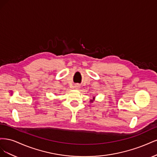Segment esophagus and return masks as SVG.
<instances>
[{
    "mask_svg": "<svg viewBox=\"0 0 157 157\" xmlns=\"http://www.w3.org/2000/svg\"><path fill=\"white\" fill-rule=\"evenodd\" d=\"M74 88H75V89H77V90H78V89H79L80 88V85L79 84H75V86H74Z\"/></svg>",
    "mask_w": 157,
    "mask_h": 157,
    "instance_id": "esophagus-1",
    "label": "esophagus"
}]
</instances>
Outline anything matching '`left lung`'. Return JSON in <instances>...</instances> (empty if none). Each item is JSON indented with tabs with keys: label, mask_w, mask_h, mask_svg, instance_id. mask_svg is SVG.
<instances>
[{
	"label": "left lung",
	"mask_w": 157,
	"mask_h": 157,
	"mask_svg": "<svg viewBox=\"0 0 157 157\" xmlns=\"http://www.w3.org/2000/svg\"><path fill=\"white\" fill-rule=\"evenodd\" d=\"M94 100H95V97H94L92 99H90V103H92V102H93V101H94Z\"/></svg>",
	"instance_id": "left-lung-1"
}]
</instances>
